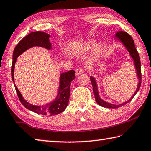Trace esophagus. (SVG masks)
I'll use <instances>...</instances> for the list:
<instances>
[{"mask_svg": "<svg viewBox=\"0 0 151 151\" xmlns=\"http://www.w3.org/2000/svg\"><path fill=\"white\" fill-rule=\"evenodd\" d=\"M83 73V68L82 67H78V68H76V75H81V74H82Z\"/></svg>", "mask_w": 151, "mask_h": 151, "instance_id": "1", "label": "esophagus"}]
</instances>
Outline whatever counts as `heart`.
I'll list each match as a JSON object with an SVG mask.
<instances>
[{"label":"heart","instance_id":"obj_1","mask_svg":"<svg viewBox=\"0 0 151 151\" xmlns=\"http://www.w3.org/2000/svg\"><path fill=\"white\" fill-rule=\"evenodd\" d=\"M94 44V41L92 39H90L88 41H86V43H85L84 48L85 49H90L91 48L93 45ZM103 49V44L102 43H98L94 45V50H93V57H96L98 54L101 53Z\"/></svg>","mask_w":151,"mask_h":151}]
</instances>
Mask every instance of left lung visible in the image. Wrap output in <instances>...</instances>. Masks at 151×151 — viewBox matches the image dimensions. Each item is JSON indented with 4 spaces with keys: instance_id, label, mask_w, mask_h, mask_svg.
Segmentation results:
<instances>
[{
    "instance_id": "1",
    "label": "left lung",
    "mask_w": 151,
    "mask_h": 151,
    "mask_svg": "<svg viewBox=\"0 0 151 151\" xmlns=\"http://www.w3.org/2000/svg\"><path fill=\"white\" fill-rule=\"evenodd\" d=\"M116 38L117 40H118L120 42H122L123 43V45L125 46L129 53L131 57H132V59H133L134 65H135L136 72H137V78L139 79L138 85H137V88L135 92L134 93V94L132 96V97H131L130 99H129L127 102H125L124 103L119 104V105H116V104H112L111 103L105 102V101L103 100L102 99H101L99 96V93H98L96 81L95 78L93 77V76H90V81H91V83L93 87V90H94L96 102L98 103V105L102 106L104 108H119V107L124 106L125 104H127L128 102H129L139 91L141 84V70L140 57H139L138 52L135 48L133 38L131 37V35L129 34H128L127 32H123V31H120L117 32L116 35Z\"/></svg>"
}]
</instances>
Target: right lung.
Returning <instances> with one entry per match:
<instances>
[{
    "label": "right lung",
    "instance_id": "add662e5",
    "mask_svg": "<svg viewBox=\"0 0 151 151\" xmlns=\"http://www.w3.org/2000/svg\"><path fill=\"white\" fill-rule=\"evenodd\" d=\"M50 37V35L45 32H34L27 35L18 43L13 52V61L12 63V68H11V75H12V79L14 83V71L15 63L17 57L27 49L35 47V46H39V47H44L50 50L51 49V43L49 42ZM75 70H71L61 74L59 88L57 98L53 102L43 106H34L26 102L17 88L15 83L14 84L19 100L26 108L38 114L53 116V115L61 113L67 107L68 101H69L70 83L75 78Z\"/></svg>",
    "mask_w": 151,
    "mask_h": 151
}]
</instances>
